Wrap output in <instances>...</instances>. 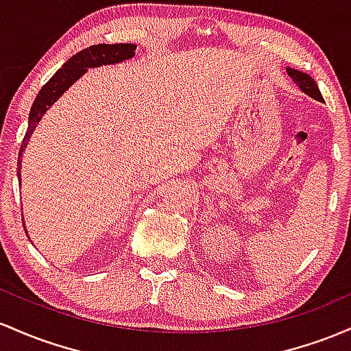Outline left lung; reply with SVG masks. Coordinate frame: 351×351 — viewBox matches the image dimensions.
Instances as JSON below:
<instances>
[{
  "label": "left lung",
  "instance_id": "left-lung-1",
  "mask_svg": "<svg viewBox=\"0 0 351 351\" xmlns=\"http://www.w3.org/2000/svg\"><path fill=\"white\" fill-rule=\"evenodd\" d=\"M287 73H288V76L293 80V83L296 84V86L303 91V93L311 96V98L317 99V101H323V96H322V93H319V88H318L317 82H315V80L311 78L308 73L298 71V69H293V68H287Z\"/></svg>",
  "mask_w": 351,
  "mask_h": 351
}]
</instances>
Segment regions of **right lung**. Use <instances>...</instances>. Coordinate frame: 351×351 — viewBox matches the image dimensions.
<instances>
[{"instance_id":"obj_1","label":"right lung","mask_w":351,"mask_h":351,"mask_svg":"<svg viewBox=\"0 0 351 351\" xmlns=\"http://www.w3.org/2000/svg\"><path fill=\"white\" fill-rule=\"evenodd\" d=\"M134 49H136V45L133 43H117V45L103 43V45L90 46V48L82 49V51L76 53L75 56L69 58L66 63H64L63 66L53 75V78H49V82L41 88L40 93L36 95V98H34L33 101L32 111H29V118H28V130H26L21 148H19L18 169H16L19 186H21L23 152L26 149V145H28L29 138H32L33 132L36 130L38 123H40L41 118L45 117L46 111L51 108V105H55L58 98H60V96L63 95L73 83L78 82L88 69L105 66V64H117V63H123V61L126 60H132L134 56ZM23 225H25V221H23Z\"/></svg>"}]
</instances>
